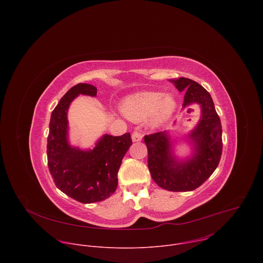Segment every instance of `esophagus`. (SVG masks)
Instances as JSON below:
<instances>
[{
	"instance_id": "obj_1",
	"label": "esophagus",
	"mask_w": 263,
	"mask_h": 263,
	"mask_svg": "<svg viewBox=\"0 0 263 263\" xmlns=\"http://www.w3.org/2000/svg\"><path fill=\"white\" fill-rule=\"evenodd\" d=\"M141 139H142V134H141L140 132L134 131V132L132 133V140H133L134 142H138V141H140Z\"/></svg>"
}]
</instances>
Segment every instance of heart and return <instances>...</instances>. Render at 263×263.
<instances>
[{
	"label": "heart",
	"mask_w": 263,
	"mask_h": 263,
	"mask_svg": "<svg viewBox=\"0 0 263 263\" xmlns=\"http://www.w3.org/2000/svg\"><path fill=\"white\" fill-rule=\"evenodd\" d=\"M176 106V101L171 95L143 91L127 98L123 104V112L131 121L142 122L148 118L149 123L158 126L171 119Z\"/></svg>",
	"instance_id": "b5f03b06"
}]
</instances>
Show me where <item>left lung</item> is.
<instances>
[{"instance_id":"obj_1","label":"left lung","mask_w":263,"mask_h":263,"mask_svg":"<svg viewBox=\"0 0 263 263\" xmlns=\"http://www.w3.org/2000/svg\"><path fill=\"white\" fill-rule=\"evenodd\" d=\"M179 91H184L183 108L191 104L201 106V118L189 138L194 154L178 161L166 131L144 136L147 147V166L152 179L170 192H191L201 186L215 171L222 151L221 125L210 93L189 78L170 80Z\"/></svg>"}]
</instances>
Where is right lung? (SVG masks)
<instances>
[{
  "mask_svg": "<svg viewBox=\"0 0 263 263\" xmlns=\"http://www.w3.org/2000/svg\"><path fill=\"white\" fill-rule=\"evenodd\" d=\"M79 95L97 96L93 85L79 83L59 101L51 115L48 136V165L54 183L62 193L80 203L101 202L117 191L118 172L132 144L130 133L105 134L92 149H80L68 143L67 110Z\"/></svg>",
  "mask_w": 263,
  "mask_h": 263,
  "instance_id": "obj_1",
  "label": "right lung"
}]
</instances>
